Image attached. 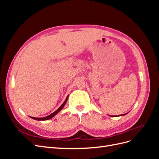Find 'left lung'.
Returning <instances> with one entry per match:
<instances>
[{"label": "left lung", "instance_id": "8db88e82", "mask_svg": "<svg viewBox=\"0 0 159 159\" xmlns=\"http://www.w3.org/2000/svg\"><path fill=\"white\" fill-rule=\"evenodd\" d=\"M125 115V114H123V115ZM118 116H119V115H118ZM111 117H116V116H114V115H111Z\"/></svg>", "mask_w": 159, "mask_h": 159}]
</instances>
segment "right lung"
Here are the masks:
<instances>
[{
  "label": "right lung",
  "mask_w": 159,
  "mask_h": 159,
  "mask_svg": "<svg viewBox=\"0 0 159 159\" xmlns=\"http://www.w3.org/2000/svg\"><path fill=\"white\" fill-rule=\"evenodd\" d=\"M68 97L66 98V100L64 101V102L63 103V104H62L61 106L57 109L56 111H54V113H52V114H50V115H49L48 116H46V117H41V118H37V117H30L31 118H32L33 119H35V120H38V121H45V120H48V119H50L51 118H52L53 117H54L55 115L57 113H59L60 111L62 109V108H63L64 107V105H66V102H67V100H68Z\"/></svg>",
  "instance_id": "obj_1"
}]
</instances>
